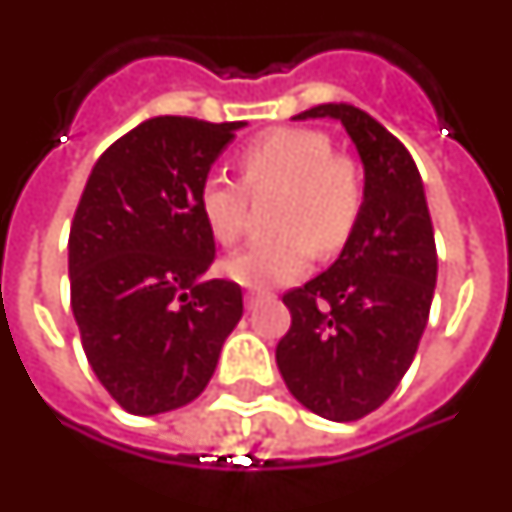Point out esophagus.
Instances as JSON below:
<instances>
[{"label":"esophagus","instance_id":"obj_1","mask_svg":"<svg viewBox=\"0 0 512 512\" xmlns=\"http://www.w3.org/2000/svg\"><path fill=\"white\" fill-rule=\"evenodd\" d=\"M263 299H266V293H260V291H249V293H246V307H249V310H252V307L260 305V302H263Z\"/></svg>","mask_w":512,"mask_h":512}]
</instances>
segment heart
Instances as JSON below:
<instances>
[{"label": "heart", "mask_w": 512, "mask_h": 512, "mask_svg": "<svg viewBox=\"0 0 512 512\" xmlns=\"http://www.w3.org/2000/svg\"><path fill=\"white\" fill-rule=\"evenodd\" d=\"M249 188H285L277 227L282 232L257 238L227 260V274L249 288H271L299 280L316 246L338 252L355 230L363 210V180L349 157L335 155L332 141L307 127L263 132L241 152ZM199 210L213 238L238 244L249 224V194L227 174H210L199 191Z\"/></svg>", "instance_id": "heart-1"}]
</instances>
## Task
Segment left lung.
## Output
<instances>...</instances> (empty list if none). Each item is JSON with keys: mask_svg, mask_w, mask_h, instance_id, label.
Listing matches in <instances>:
<instances>
[{"mask_svg": "<svg viewBox=\"0 0 512 512\" xmlns=\"http://www.w3.org/2000/svg\"><path fill=\"white\" fill-rule=\"evenodd\" d=\"M293 119L341 121L366 185L338 260L282 296L291 330L277 343V366L307 410L357 421L396 391L427 327L438 280L430 210L410 152L366 110L330 102Z\"/></svg>", "mask_w": 512, "mask_h": 512, "instance_id": "1", "label": "left lung"}]
</instances>
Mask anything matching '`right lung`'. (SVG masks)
<instances>
[{
  "label": "right lung",
  "mask_w": 512,
  "mask_h": 512,
  "mask_svg": "<svg viewBox=\"0 0 512 512\" xmlns=\"http://www.w3.org/2000/svg\"><path fill=\"white\" fill-rule=\"evenodd\" d=\"M244 121L157 116L96 160L71 221V310L105 391L135 416L194 402L244 316L241 285L202 280L216 241L199 191Z\"/></svg>",
  "instance_id": "right-lung-1"
}]
</instances>
